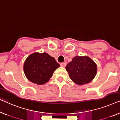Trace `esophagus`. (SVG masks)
<instances>
[{
	"label": "esophagus",
	"mask_w": 120,
	"mask_h": 120,
	"mask_svg": "<svg viewBox=\"0 0 120 120\" xmlns=\"http://www.w3.org/2000/svg\"><path fill=\"white\" fill-rule=\"evenodd\" d=\"M60 66H61V67H66V64L65 63V62H62V63L60 64Z\"/></svg>",
	"instance_id": "34e87169"
}]
</instances>
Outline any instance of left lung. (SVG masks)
I'll use <instances>...</instances> for the list:
<instances>
[{
	"instance_id": "left-lung-1",
	"label": "left lung",
	"mask_w": 120,
	"mask_h": 120,
	"mask_svg": "<svg viewBox=\"0 0 120 120\" xmlns=\"http://www.w3.org/2000/svg\"><path fill=\"white\" fill-rule=\"evenodd\" d=\"M66 69L74 83L82 85L90 82L94 78L97 67L89 57L76 56L67 64Z\"/></svg>"
}]
</instances>
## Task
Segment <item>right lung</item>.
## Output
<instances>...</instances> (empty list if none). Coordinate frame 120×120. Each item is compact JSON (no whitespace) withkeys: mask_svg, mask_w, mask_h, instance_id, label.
Segmentation results:
<instances>
[{"mask_svg":"<svg viewBox=\"0 0 120 120\" xmlns=\"http://www.w3.org/2000/svg\"><path fill=\"white\" fill-rule=\"evenodd\" d=\"M59 67L55 59L47 53H34L26 59L24 71L30 81L43 85L49 81L53 72Z\"/></svg>","mask_w":120,"mask_h":120,"instance_id":"obj_1","label":"right lung"}]
</instances>
